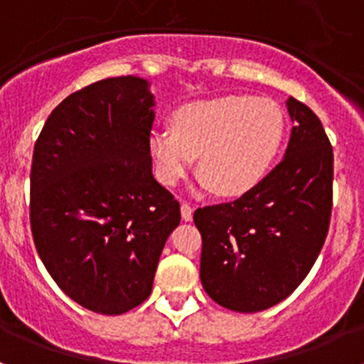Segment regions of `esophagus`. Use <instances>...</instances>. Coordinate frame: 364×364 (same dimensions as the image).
Instances as JSON below:
<instances>
[{"mask_svg": "<svg viewBox=\"0 0 364 364\" xmlns=\"http://www.w3.org/2000/svg\"><path fill=\"white\" fill-rule=\"evenodd\" d=\"M180 213H182V218H184L186 222L193 220V208L188 202H182V205H180Z\"/></svg>", "mask_w": 364, "mask_h": 364, "instance_id": "34e87169", "label": "esophagus"}]
</instances>
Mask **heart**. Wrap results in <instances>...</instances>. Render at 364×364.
Returning a JSON list of instances; mask_svg holds the SVG:
<instances>
[{
	"instance_id": "b5f03b06",
	"label": "heart",
	"mask_w": 364,
	"mask_h": 364,
	"mask_svg": "<svg viewBox=\"0 0 364 364\" xmlns=\"http://www.w3.org/2000/svg\"><path fill=\"white\" fill-rule=\"evenodd\" d=\"M286 134V118L269 98L220 96L182 105L173 129L153 131L149 154L154 175L176 186L200 154V175L220 197H240L266 178Z\"/></svg>"
}]
</instances>
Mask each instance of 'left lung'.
<instances>
[{
    "label": "left lung",
    "instance_id": "1",
    "mask_svg": "<svg viewBox=\"0 0 364 364\" xmlns=\"http://www.w3.org/2000/svg\"><path fill=\"white\" fill-rule=\"evenodd\" d=\"M294 127L284 159L235 202L198 208L200 281L220 306L253 314L284 301L304 281L332 215L333 153L308 105L286 102Z\"/></svg>",
    "mask_w": 364,
    "mask_h": 364
}]
</instances>
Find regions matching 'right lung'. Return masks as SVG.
Returning <instances> with one entry per match:
<instances>
[{"label": "right lung", "mask_w": 364, "mask_h": 364, "mask_svg": "<svg viewBox=\"0 0 364 364\" xmlns=\"http://www.w3.org/2000/svg\"><path fill=\"white\" fill-rule=\"evenodd\" d=\"M149 82L107 78L67 96L45 122L31 167V228L50 277L102 315L142 304L180 204L154 180Z\"/></svg>", "instance_id": "right-lung-1"}]
</instances>
